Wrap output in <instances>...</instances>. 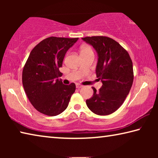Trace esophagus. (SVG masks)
<instances>
[{
  "label": "esophagus",
  "mask_w": 158,
  "mask_h": 158,
  "mask_svg": "<svg viewBox=\"0 0 158 158\" xmlns=\"http://www.w3.org/2000/svg\"><path fill=\"white\" fill-rule=\"evenodd\" d=\"M76 87L77 88V89H81V88L83 87L82 85H80V84H77L76 85Z\"/></svg>",
  "instance_id": "1"
}]
</instances>
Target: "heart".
Returning <instances> with one entry per match:
<instances>
[{"label": "heart", "instance_id": "1", "mask_svg": "<svg viewBox=\"0 0 158 158\" xmlns=\"http://www.w3.org/2000/svg\"><path fill=\"white\" fill-rule=\"evenodd\" d=\"M89 50H91V49L89 47H87V46H84L81 47V53L83 52H85V51H89Z\"/></svg>", "mask_w": 158, "mask_h": 158}]
</instances>
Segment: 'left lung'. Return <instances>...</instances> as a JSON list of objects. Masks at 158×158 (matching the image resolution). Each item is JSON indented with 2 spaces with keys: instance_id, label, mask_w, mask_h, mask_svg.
<instances>
[{
  "instance_id": "left-lung-1",
  "label": "left lung",
  "mask_w": 158,
  "mask_h": 158,
  "mask_svg": "<svg viewBox=\"0 0 158 158\" xmlns=\"http://www.w3.org/2000/svg\"><path fill=\"white\" fill-rule=\"evenodd\" d=\"M82 40L94 47L98 54L96 76L102 83L86 105L93 113L106 116L116 111L124 102L132 87L134 73L129 53L118 42L106 36L85 37Z\"/></svg>"
}]
</instances>
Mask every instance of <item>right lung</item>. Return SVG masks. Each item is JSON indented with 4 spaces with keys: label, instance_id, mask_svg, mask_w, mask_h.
Returning <instances> with one entry per match:
<instances>
[{
    "label": "right lung",
    "instance_id": "add662e5",
    "mask_svg": "<svg viewBox=\"0 0 158 158\" xmlns=\"http://www.w3.org/2000/svg\"><path fill=\"white\" fill-rule=\"evenodd\" d=\"M78 39L47 37L30 53L22 72L23 86L32 105L42 114L57 116L68 107L76 85H64L58 78L63 74L59 68L67 51Z\"/></svg>",
    "mask_w": 158,
    "mask_h": 158
}]
</instances>
